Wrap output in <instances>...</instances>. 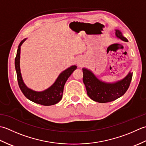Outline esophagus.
<instances>
[{
	"mask_svg": "<svg viewBox=\"0 0 146 146\" xmlns=\"http://www.w3.org/2000/svg\"><path fill=\"white\" fill-rule=\"evenodd\" d=\"M77 64L79 65H81V62H77Z\"/></svg>",
	"mask_w": 146,
	"mask_h": 146,
	"instance_id": "1",
	"label": "esophagus"
}]
</instances>
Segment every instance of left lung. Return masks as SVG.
I'll list each match as a JSON object with an SVG mask.
<instances>
[{
	"label": "left lung",
	"mask_w": 146,
	"mask_h": 146,
	"mask_svg": "<svg viewBox=\"0 0 146 146\" xmlns=\"http://www.w3.org/2000/svg\"><path fill=\"white\" fill-rule=\"evenodd\" d=\"M115 35L124 41L128 40L118 29H115ZM83 82L86 86L88 96L98 103L111 102L125 93L132 78L131 71L123 79L115 82H106L100 80L91 70L82 68Z\"/></svg>",
	"instance_id": "obj_1"
}]
</instances>
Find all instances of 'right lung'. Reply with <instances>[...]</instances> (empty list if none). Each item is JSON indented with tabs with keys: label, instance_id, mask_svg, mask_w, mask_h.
Returning <instances> with one entry per match:
<instances>
[{
	"label": "right lung",
	"instance_id": "add662e5",
	"mask_svg": "<svg viewBox=\"0 0 146 146\" xmlns=\"http://www.w3.org/2000/svg\"><path fill=\"white\" fill-rule=\"evenodd\" d=\"M26 38L21 41L17 48V54L15 58V68H16L17 82L22 93L31 102L44 106L55 105L62 100L63 95L64 88L65 82L71 74L77 69L76 65H72L68 69L62 72L53 84L48 89L43 91H36L31 90L26 86L24 82L20 69V53L21 46L26 41Z\"/></svg>",
	"mask_w": 146,
	"mask_h": 146
}]
</instances>
